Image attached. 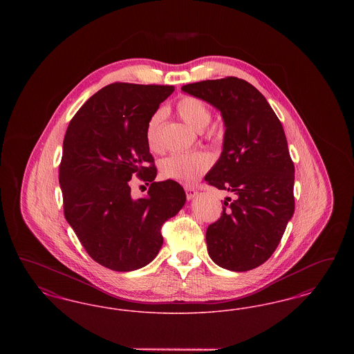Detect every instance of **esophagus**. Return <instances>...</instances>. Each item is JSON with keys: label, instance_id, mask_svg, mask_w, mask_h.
Returning a JSON list of instances; mask_svg holds the SVG:
<instances>
[{"label": "esophagus", "instance_id": "obj_1", "mask_svg": "<svg viewBox=\"0 0 354 354\" xmlns=\"http://www.w3.org/2000/svg\"><path fill=\"white\" fill-rule=\"evenodd\" d=\"M185 195H187V199L188 201H192L194 198H196V195H198V189L195 188V187H192V185H185Z\"/></svg>", "mask_w": 354, "mask_h": 354}]
</instances>
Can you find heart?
<instances>
[{
	"label": "heart",
	"instance_id": "b5f03b06",
	"mask_svg": "<svg viewBox=\"0 0 354 354\" xmlns=\"http://www.w3.org/2000/svg\"><path fill=\"white\" fill-rule=\"evenodd\" d=\"M176 113L185 123L196 130L203 131L211 122L212 114L204 102L194 97H183L176 103ZM163 113H153L146 124V142L151 151H159L160 143V123ZM209 158L203 152H174L160 163L162 174L176 182L194 183L209 167Z\"/></svg>",
	"mask_w": 354,
	"mask_h": 354
}]
</instances>
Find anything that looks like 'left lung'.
Here are the masks:
<instances>
[{
    "mask_svg": "<svg viewBox=\"0 0 354 354\" xmlns=\"http://www.w3.org/2000/svg\"><path fill=\"white\" fill-rule=\"evenodd\" d=\"M224 122L223 151L204 180L235 195L207 228L209 257L221 268L251 270L277 248L295 212V166L281 122L264 95L236 77L185 84Z\"/></svg>",
    "mask_w": 354,
    "mask_h": 354,
    "instance_id": "left-lung-1",
    "label": "left lung"
}]
</instances>
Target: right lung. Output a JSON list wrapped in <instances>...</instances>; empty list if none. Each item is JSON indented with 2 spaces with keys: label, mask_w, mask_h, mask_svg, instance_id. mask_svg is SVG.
Instances as JSON below:
<instances>
[{
  "label": "right lung",
  "mask_w": 354,
  "mask_h": 354,
  "mask_svg": "<svg viewBox=\"0 0 354 354\" xmlns=\"http://www.w3.org/2000/svg\"><path fill=\"white\" fill-rule=\"evenodd\" d=\"M174 86L107 84L68 123L59 165L64 212L88 256L109 270H139L163 244L160 228L185 205L183 187L153 182L156 167L146 124ZM136 174L151 183L146 197L131 196Z\"/></svg>",
  "instance_id": "right-lung-1"
}]
</instances>
